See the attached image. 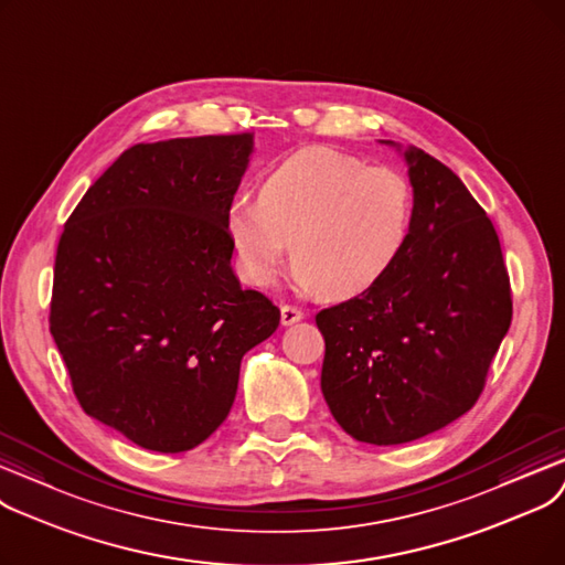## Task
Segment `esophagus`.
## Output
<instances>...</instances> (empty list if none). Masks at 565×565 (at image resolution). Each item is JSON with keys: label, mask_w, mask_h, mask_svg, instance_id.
Here are the masks:
<instances>
[{"label": "esophagus", "mask_w": 565, "mask_h": 565, "mask_svg": "<svg viewBox=\"0 0 565 565\" xmlns=\"http://www.w3.org/2000/svg\"><path fill=\"white\" fill-rule=\"evenodd\" d=\"M303 317H306V315H303L301 308H294V306H282V308H280V321H282V327L297 324V321H301Z\"/></svg>", "instance_id": "esophagus-1"}]
</instances>
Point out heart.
<instances>
[{
	"label": "heart",
	"instance_id": "obj_1",
	"mask_svg": "<svg viewBox=\"0 0 565 565\" xmlns=\"http://www.w3.org/2000/svg\"><path fill=\"white\" fill-rule=\"evenodd\" d=\"M412 230L409 179L331 147L291 153L262 179L257 200L238 195L225 211V232L250 285H274L291 248L297 287L335 301L377 285Z\"/></svg>",
	"mask_w": 565,
	"mask_h": 565
}]
</instances>
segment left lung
<instances>
[{"label":"left lung","mask_w":565,"mask_h":565,"mask_svg":"<svg viewBox=\"0 0 565 565\" xmlns=\"http://www.w3.org/2000/svg\"><path fill=\"white\" fill-rule=\"evenodd\" d=\"M393 147L414 188V230L391 271L317 315L321 393L347 435L395 446L467 414L508 333L513 301L499 236L462 179L416 147Z\"/></svg>","instance_id":"1"}]
</instances>
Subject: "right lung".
<instances>
[{
	"label": "right lung",
	"instance_id": "obj_1",
	"mask_svg": "<svg viewBox=\"0 0 565 565\" xmlns=\"http://www.w3.org/2000/svg\"><path fill=\"white\" fill-rule=\"evenodd\" d=\"M255 136L136 145L79 200L55 259L50 333L83 409L156 452L227 418L241 359L280 310L232 268L225 211Z\"/></svg>",
	"mask_w": 565,
	"mask_h": 565
}]
</instances>
